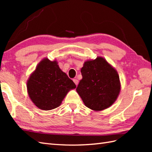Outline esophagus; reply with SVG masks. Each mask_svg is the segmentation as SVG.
Segmentation results:
<instances>
[{
	"mask_svg": "<svg viewBox=\"0 0 152 152\" xmlns=\"http://www.w3.org/2000/svg\"><path fill=\"white\" fill-rule=\"evenodd\" d=\"M73 81H74V83H75L76 86H78V80H77V79H73Z\"/></svg>",
	"mask_w": 152,
	"mask_h": 152,
	"instance_id": "1",
	"label": "esophagus"
}]
</instances>
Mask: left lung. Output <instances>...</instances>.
I'll return each mask as SVG.
<instances>
[{"mask_svg":"<svg viewBox=\"0 0 152 152\" xmlns=\"http://www.w3.org/2000/svg\"><path fill=\"white\" fill-rule=\"evenodd\" d=\"M81 73L82 79L76 91L87 107L100 111L115 101L120 91L119 77L104 59L86 61Z\"/></svg>","mask_w":152,"mask_h":152,"instance_id":"obj_1","label":"left lung"}]
</instances>
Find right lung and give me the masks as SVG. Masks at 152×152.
<instances>
[{
  "instance_id": "right-lung-1",
  "label": "right lung",
  "mask_w": 152,
  "mask_h": 152,
  "mask_svg": "<svg viewBox=\"0 0 152 152\" xmlns=\"http://www.w3.org/2000/svg\"><path fill=\"white\" fill-rule=\"evenodd\" d=\"M27 86L32 101L38 108L44 110L59 106L68 91L76 87L60 69L57 61L48 59L38 64Z\"/></svg>"
}]
</instances>
